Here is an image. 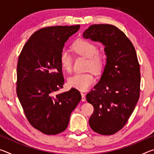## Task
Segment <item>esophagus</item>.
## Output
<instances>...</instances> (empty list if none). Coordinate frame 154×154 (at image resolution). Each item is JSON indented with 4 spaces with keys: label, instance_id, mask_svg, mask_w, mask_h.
Listing matches in <instances>:
<instances>
[{
    "label": "esophagus",
    "instance_id": "obj_1",
    "mask_svg": "<svg viewBox=\"0 0 154 154\" xmlns=\"http://www.w3.org/2000/svg\"><path fill=\"white\" fill-rule=\"evenodd\" d=\"M81 94H82V100L83 101V102H84V101L86 100V99H85V94L83 92H81Z\"/></svg>",
    "mask_w": 154,
    "mask_h": 154
}]
</instances>
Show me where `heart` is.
Instances as JSON below:
<instances>
[{
    "label": "heart",
    "mask_w": 154,
    "mask_h": 154,
    "mask_svg": "<svg viewBox=\"0 0 154 154\" xmlns=\"http://www.w3.org/2000/svg\"><path fill=\"white\" fill-rule=\"evenodd\" d=\"M72 49L77 56L88 58L87 70H92L96 72L102 71L105 62V57L102 52L98 51V47L94 43L84 38H79L72 44ZM60 63L64 71L67 72L72 71V58L66 51H61ZM95 82L94 75L90 72L72 75L68 79V84L70 87L78 90L85 91L89 89Z\"/></svg>",
    "instance_id": "b5f03b06"
}]
</instances>
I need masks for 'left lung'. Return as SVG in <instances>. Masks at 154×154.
I'll list each match as a JSON object with an SVG mask.
<instances>
[{
	"mask_svg": "<svg viewBox=\"0 0 154 154\" xmlns=\"http://www.w3.org/2000/svg\"><path fill=\"white\" fill-rule=\"evenodd\" d=\"M83 36L102 43L107 57L100 81L86 95L94 106L90 126L100 134H113L126 125L139 98L140 72L136 51L126 35L113 25H91Z\"/></svg>",
	"mask_w": 154,
	"mask_h": 154,
	"instance_id": "left-lung-1",
	"label": "left lung"
}]
</instances>
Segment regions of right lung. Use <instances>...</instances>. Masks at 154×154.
<instances>
[{
  "label": "right lung",
  "mask_w": 154,
  "mask_h": 154,
  "mask_svg": "<svg viewBox=\"0 0 154 154\" xmlns=\"http://www.w3.org/2000/svg\"><path fill=\"white\" fill-rule=\"evenodd\" d=\"M80 26L41 28L23 47L17 66V97L28 121L43 133L66 130L71 112L82 99L75 88L58 93L64 79L60 55L64 43Z\"/></svg>",
  "instance_id": "obj_1"
}]
</instances>
